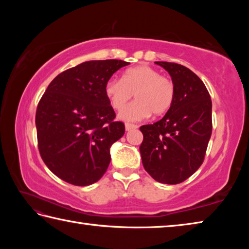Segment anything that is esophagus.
Wrapping results in <instances>:
<instances>
[{
	"instance_id": "1",
	"label": "esophagus",
	"mask_w": 249,
	"mask_h": 249,
	"mask_svg": "<svg viewBox=\"0 0 249 249\" xmlns=\"http://www.w3.org/2000/svg\"><path fill=\"white\" fill-rule=\"evenodd\" d=\"M136 128H137V125L129 124V123H126L125 124V129L127 130V132H129V130H132V129H136Z\"/></svg>"
}]
</instances>
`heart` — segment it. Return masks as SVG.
Listing matches in <instances>:
<instances>
[{
  "label": "heart",
  "instance_id": "b5f03b06",
  "mask_svg": "<svg viewBox=\"0 0 249 249\" xmlns=\"http://www.w3.org/2000/svg\"><path fill=\"white\" fill-rule=\"evenodd\" d=\"M105 94L116 109H121L135 93L138 100L122 109L120 119L141 121L154 115H162L171 107L175 99V86L171 80L161 77L159 71L149 66L128 69L122 79L108 80Z\"/></svg>",
  "mask_w": 249,
  "mask_h": 249
}]
</instances>
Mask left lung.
I'll return each instance as SVG.
<instances>
[{
	"mask_svg": "<svg viewBox=\"0 0 249 249\" xmlns=\"http://www.w3.org/2000/svg\"><path fill=\"white\" fill-rule=\"evenodd\" d=\"M170 74L175 99L161 120L142 125L140 147L145 170L158 181L177 184L199 169L212 134V101L204 83L190 69L156 61Z\"/></svg>",
	"mask_w": 249,
	"mask_h": 249,
	"instance_id": "left-lung-1",
	"label": "left lung"
}]
</instances>
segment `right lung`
<instances>
[{
    "label": "right lung",
    "instance_id": "1",
    "mask_svg": "<svg viewBox=\"0 0 249 249\" xmlns=\"http://www.w3.org/2000/svg\"><path fill=\"white\" fill-rule=\"evenodd\" d=\"M128 65L116 59L86 61L50 82L37 107L36 128L41 158L58 178L84 187L105 174L109 149L125 126L113 121L115 113L104 88Z\"/></svg>",
    "mask_w": 249,
    "mask_h": 249
}]
</instances>
